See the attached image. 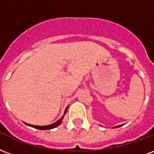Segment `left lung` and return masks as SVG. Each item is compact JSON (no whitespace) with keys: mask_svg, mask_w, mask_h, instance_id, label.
I'll return each instance as SVG.
<instances>
[{"mask_svg":"<svg viewBox=\"0 0 154 154\" xmlns=\"http://www.w3.org/2000/svg\"><path fill=\"white\" fill-rule=\"evenodd\" d=\"M120 126H121V125H119V126H116L115 128H119V127H120Z\"/></svg>","mask_w":154,"mask_h":154,"instance_id":"8db88e82","label":"left lung"}]
</instances>
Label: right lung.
<instances>
[{
	"label": "right lung",
	"mask_w": 154,
	"mask_h": 154,
	"mask_svg": "<svg viewBox=\"0 0 154 154\" xmlns=\"http://www.w3.org/2000/svg\"><path fill=\"white\" fill-rule=\"evenodd\" d=\"M67 110H68V107H67V108L65 109V111H64V116H62L61 118L59 119V120H57L56 123H54V124H50V125H46V126H36V125H31V124H26V125H28V126H30V127H33V128H35L39 129V130H49V129H52V128H56V127L59 126L60 124H61L62 120H63V119H64V115H65L67 112Z\"/></svg>",
	"instance_id": "1"
}]
</instances>
